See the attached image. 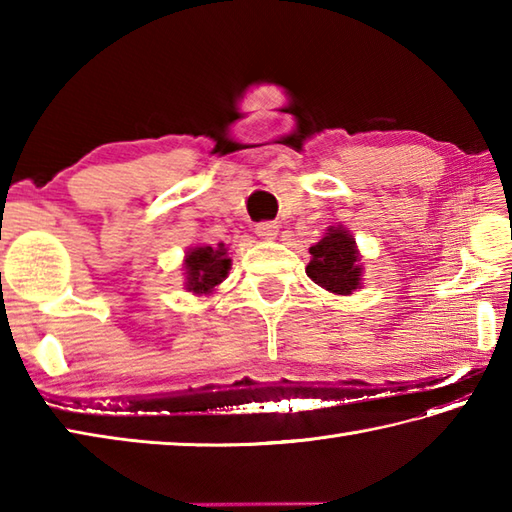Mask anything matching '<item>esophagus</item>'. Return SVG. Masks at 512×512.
Segmentation results:
<instances>
[{
  "mask_svg": "<svg viewBox=\"0 0 512 512\" xmlns=\"http://www.w3.org/2000/svg\"><path fill=\"white\" fill-rule=\"evenodd\" d=\"M255 233L262 239H275L279 233V224L277 222H259L255 224Z\"/></svg>",
  "mask_w": 512,
  "mask_h": 512,
  "instance_id": "esophagus-1",
  "label": "esophagus"
}]
</instances>
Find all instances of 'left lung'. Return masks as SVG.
I'll return each mask as SVG.
<instances>
[{
	"instance_id": "8db88e82",
	"label": "left lung",
	"mask_w": 512,
	"mask_h": 512,
	"mask_svg": "<svg viewBox=\"0 0 512 512\" xmlns=\"http://www.w3.org/2000/svg\"><path fill=\"white\" fill-rule=\"evenodd\" d=\"M308 277L334 295H350L361 284V266L354 237L343 228H330L321 242L310 248Z\"/></svg>"
}]
</instances>
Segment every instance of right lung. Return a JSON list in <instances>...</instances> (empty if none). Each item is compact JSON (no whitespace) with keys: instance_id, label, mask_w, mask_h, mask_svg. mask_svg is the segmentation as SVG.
Returning a JSON list of instances; mask_svg holds the SVG:
<instances>
[{"instance_id":"1","label":"right lung","mask_w":512,"mask_h":512,"mask_svg":"<svg viewBox=\"0 0 512 512\" xmlns=\"http://www.w3.org/2000/svg\"><path fill=\"white\" fill-rule=\"evenodd\" d=\"M184 268H187V290L195 292V295H206L217 284H222V279H226L231 259L226 257L224 244L217 248L198 246L189 250L187 259H184Z\"/></svg>"}]
</instances>
